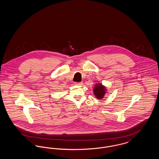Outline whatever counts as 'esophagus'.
I'll return each instance as SVG.
<instances>
[{"label": "esophagus", "instance_id": "1", "mask_svg": "<svg viewBox=\"0 0 159 159\" xmlns=\"http://www.w3.org/2000/svg\"><path fill=\"white\" fill-rule=\"evenodd\" d=\"M82 84H83V82H76V83H75V84L77 85V86H80V85H82Z\"/></svg>", "mask_w": 159, "mask_h": 159}]
</instances>
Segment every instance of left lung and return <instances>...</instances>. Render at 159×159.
Wrapping results in <instances>:
<instances>
[{"mask_svg":"<svg viewBox=\"0 0 159 159\" xmlns=\"http://www.w3.org/2000/svg\"><path fill=\"white\" fill-rule=\"evenodd\" d=\"M106 88L102 85L101 83H98L96 84L93 89V93L96 96V98L98 99L102 98L106 93Z\"/></svg>","mask_w":159,"mask_h":159,"instance_id":"left-lung-1","label":"left lung"}]
</instances>
